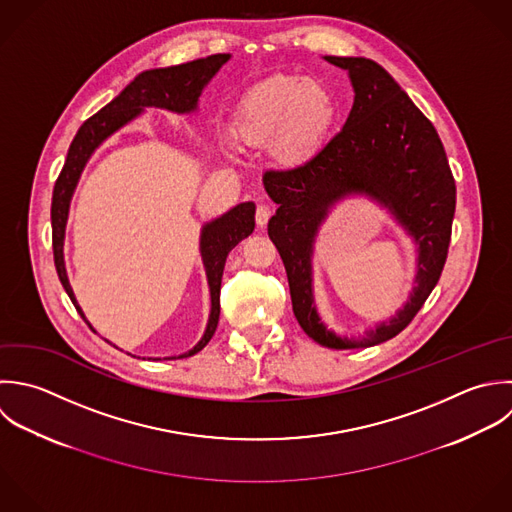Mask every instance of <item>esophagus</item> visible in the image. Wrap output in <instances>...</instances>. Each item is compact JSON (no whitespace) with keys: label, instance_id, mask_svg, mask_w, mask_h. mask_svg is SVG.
I'll use <instances>...</instances> for the list:
<instances>
[{"label":"esophagus","instance_id":"esophagus-1","mask_svg":"<svg viewBox=\"0 0 512 512\" xmlns=\"http://www.w3.org/2000/svg\"><path fill=\"white\" fill-rule=\"evenodd\" d=\"M271 217V209L267 205H257V211H255V221L259 227H265L267 221Z\"/></svg>","mask_w":512,"mask_h":512}]
</instances>
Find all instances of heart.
Instances as JSON below:
<instances>
[{"mask_svg": "<svg viewBox=\"0 0 512 512\" xmlns=\"http://www.w3.org/2000/svg\"><path fill=\"white\" fill-rule=\"evenodd\" d=\"M335 101L325 85L301 75L277 73L255 83L237 109V131L247 145L277 141L281 153L301 157L327 135Z\"/></svg>", "mask_w": 512, "mask_h": 512, "instance_id": "1", "label": "heart"}]
</instances>
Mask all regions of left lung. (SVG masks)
<instances>
[{
    "label": "left lung",
    "instance_id": "1",
    "mask_svg": "<svg viewBox=\"0 0 512 512\" xmlns=\"http://www.w3.org/2000/svg\"><path fill=\"white\" fill-rule=\"evenodd\" d=\"M325 59L349 71L355 101L343 129L299 165L267 169L263 185L279 205L269 219L301 329L329 349H365L397 337L421 311L443 273L457 205V187L433 123L373 59ZM363 192L387 206L418 245L410 301L363 338H341L320 321L312 297V243L328 209Z\"/></svg>",
    "mask_w": 512,
    "mask_h": 512
}]
</instances>
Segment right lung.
Listing matches in <instances>:
<instances>
[{
	"mask_svg": "<svg viewBox=\"0 0 512 512\" xmlns=\"http://www.w3.org/2000/svg\"><path fill=\"white\" fill-rule=\"evenodd\" d=\"M229 57H231L229 53H217V55L187 61L181 65L143 71L113 101H109L103 109L91 115L75 133L69 145L63 169L53 187L51 241H53V261H55L59 281L85 323L87 319L75 301V295L71 291V285L65 273L63 239H65V223H67L71 195L75 191V185L79 181V175L87 159L111 133H115L125 123L135 119L145 107H159L175 113L195 111L203 87L221 69V65L227 63ZM253 229H255V203L251 201L239 203L225 215L203 225L199 249H201L209 293H211V313H209V323L201 341L191 351L179 355L177 359L199 353L211 341L219 323V309H221L219 291H221V277H223L227 255L239 241L249 237Z\"/></svg>",
	"mask_w": 512,
	"mask_h": 512,
	"instance_id": "obj_1",
	"label": "right lung"
}]
</instances>
